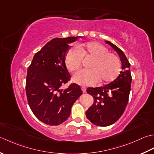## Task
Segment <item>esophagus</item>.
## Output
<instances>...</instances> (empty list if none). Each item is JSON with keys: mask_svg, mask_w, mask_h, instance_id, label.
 I'll return each mask as SVG.
<instances>
[{"mask_svg": "<svg viewBox=\"0 0 154 154\" xmlns=\"http://www.w3.org/2000/svg\"><path fill=\"white\" fill-rule=\"evenodd\" d=\"M81 89H82V90L83 93H86V87H84V86H82Z\"/></svg>", "mask_w": 154, "mask_h": 154, "instance_id": "obj_1", "label": "esophagus"}]
</instances>
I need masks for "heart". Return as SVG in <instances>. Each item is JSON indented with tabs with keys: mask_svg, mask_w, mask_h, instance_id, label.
<instances>
[{
	"mask_svg": "<svg viewBox=\"0 0 154 154\" xmlns=\"http://www.w3.org/2000/svg\"><path fill=\"white\" fill-rule=\"evenodd\" d=\"M84 58H92L89 70L78 72L72 77V81L80 85H92L100 81L101 84L110 83L116 79L121 70L120 62L107 48L96 42H87L72 48L65 57V64L69 72L80 68Z\"/></svg>",
	"mask_w": 154,
	"mask_h": 154,
	"instance_id": "1",
	"label": "heart"
}]
</instances>
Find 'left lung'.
<instances>
[{
	"label": "left lung",
	"instance_id": "left-lung-1",
	"mask_svg": "<svg viewBox=\"0 0 154 154\" xmlns=\"http://www.w3.org/2000/svg\"><path fill=\"white\" fill-rule=\"evenodd\" d=\"M105 42L120 56L122 71L116 79L107 85L87 89V93L93 96L94 103L86 112V117L92 124L102 127L115 123L123 114L128 102L132 80L130 64L123 51L108 40Z\"/></svg>",
	"mask_w": 154,
	"mask_h": 154
}]
</instances>
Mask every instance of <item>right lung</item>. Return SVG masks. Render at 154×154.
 Listing matches in <instances>:
<instances>
[{"label":"right lung","instance_id":"add662e5","mask_svg":"<svg viewBox=\"0 0 154 154\" xmlns=\"http://www.w3.org/2000/svg\"><path fill=\"white\" fill-rule=\"evenodd\" d=\"M82 36L55 38L34 54L27 71L26 92L29 105L39 120L50 125L63 123L70 116L74 102L82 94L81 88L68 82L70 75L65 64L68 45Z\"/></svg>","mask_w":154,"mask_h":154}]
</instances>
